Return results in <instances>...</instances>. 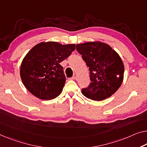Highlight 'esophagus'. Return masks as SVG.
Wrapping results in <instances>:
<instances>
[{
	"label": "esophagus",
	"mask_w": 147,
	"mask_h": 147,
	"mask_svg": "<svg viewBox=\"0 0 147 147\" xmlns=\"http://www.w3.org/2000/svg\"><path fill=\"white\" fill-rule=\"evenodd\" d=\"M76 78H77V74H74L73 76V77H72V79H73V80H76Z\"/></svg>",
	"instance_id": "1"
}]
</instances>
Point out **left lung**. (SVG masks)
Wrapping results in <instances>:
<instances>
[{
	"label": "left lung",
	"mask_w": 147,
	"mask_h": 147,
	"mask_svg": "<svg viewBox=\"0 0 147 147\" xmlns=\"http://www.w3.org/2000/svg\"><path fill=\"white\" fill-rule=\"evenodd\" d=\"M89 67L91 82L82 89L86 98L101 101L113 94L123 80L124 65L117 53L106 43L95 41L76 45Z\"/></svg>",
	"instance_id": "left-lung-1"
}]
</instances>
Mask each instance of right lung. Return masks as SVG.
<instances>
[{
  "instance_id": "1",
  "label": "right lung",
  "mask_w": 147,
  "mask_h": 147,
  "mask_svg": "<svg viewBox=\"0 0 147 147\" xmlns=\"http://www.w3.org/2000/svg\"><path fill=\"white\" fill-rule=\"evenodd\" d=\"M75 44L61 45L49 41L35 45L22 62L20 76L33 95L47 100L63 90L66 77L60 63L71 55Z\"/></svg>"
}]
</instances>
